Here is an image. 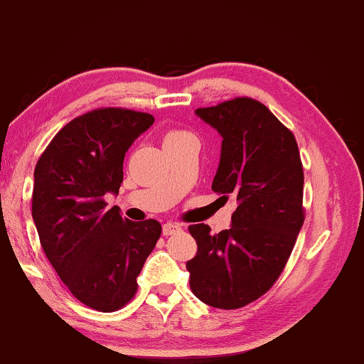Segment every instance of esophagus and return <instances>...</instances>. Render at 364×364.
I'll return each mask as SVG.
<instances>
[{"instance_id":"esophagus-1","label":"esophagus","mask_w":364,"mask_h":364,"mask_svg":"<svg viewBox=\"0 0 364 364\" xmlns=\"http://www.w3.org/2000/svg\"><path fill=\"white\" fill-rule=\"evenodd\" d=\"M179 230H181V227H179V225H176V223H164L163 225V233L166 237L174 235V233H178Z\"/></svg>"}]
</instances>
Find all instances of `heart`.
Instances as JSON below:
<instances>
[{
  "label": "heart",
  "instance_id": "heart-1",
  "mask_svg": "<svg viewBox=\"0 0 364 364\" xmlns=\"http://www.w3.org/2000/svg\"><path fill=\"white\" fill-rule=\"evenodd\" d=\"M191 134L186 131H181V129H173V131H169L166 136H164V142H169V141H178V139H183V137H190Z\"/></svg>",
  "mask_w": 364,
  "mask_h": 364
}]
</instances>
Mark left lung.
Wrapping results in <instances>:
<instances>
[{
	"label": "left lung",
	"instance_id": "8db88e82",
	"mask_svg": "<svg viewBox=\"0 0 364 364\" xmlns=\"http://www.w3.org/2000/svg\"><path fill=\"white\" fill-rule=\"evenodd\" d=\"M196 114L223 137L211 190L233 196L232 228L210 233L190 225L198 252L186 262L201 302L240 309L264 296L282 274L306 218L304 169L297 141L264 104L235 97Z\"/></svg>",
	"mask_w": 364,
	"mask_h": 364
}]
</instances>
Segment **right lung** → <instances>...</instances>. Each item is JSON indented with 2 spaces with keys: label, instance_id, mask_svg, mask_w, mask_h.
<instances>
[{
  "label": "right lung",
  "instance_id": "1",
  "mask_svg": "<svg viewBox=\"0 0 364 364\" xmlns=\"http://www.w3.org/2000/svg\"><path fill=\"white\" fill-rule=\"evenodd\" d=\"M148 112L100 107L65 124L35 166L33 215L41 248L68 291L100 312L121 309L161 237V223L131 222L105 195L119 193L124 156L153 126Z\"/></svg>",
  "mask_w": 364,
  "mask_h": 364
}]
</instances>
